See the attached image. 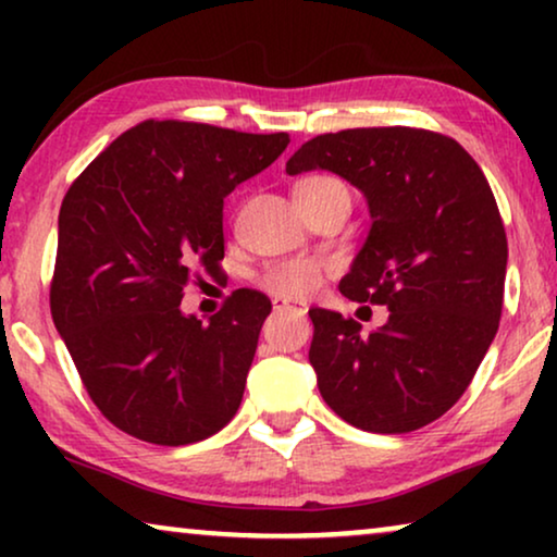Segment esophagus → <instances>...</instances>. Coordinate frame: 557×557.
Listing matches in <instances>:
<instances>
[{
	"label": "esophagus",
	"instance_id": "34e87169",
	"mask_svg": "<svg viewBox=\"0 0 557 557\" xmlns=\"http://www.w3.org/2000/svg\"><path fill=\"white\" fill-rule=\"evenodd\" d=\"M273 311H292L296 317H307V307L304 304H288L286 299H273Z\"/></svg>",
	"mask_w": 557,
	"mask_h": 557
}]
</instances>
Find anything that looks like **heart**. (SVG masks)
I'll list each match as a JSON object with an SVG mask.
<instances>
[{
  "label": "heart",
  "instance_id": "obj_1",
  "mask_svg": "<svg viewBox=\"0 0 557 557\" xmlns=\"http://www.w3.org/2000/svg\"><path fill=\"white\" fill-rule=\"evenodd\" d=\"M296 200H319L326 195H347L349 187L334 174H309L294 187ZM324 278V261L319 258H286V261L269 263L261 273V286L278 299H307L314 294Z\"/></svg>",
  "mask_w": 557,
  "mask_h": 557
}]
</instances>
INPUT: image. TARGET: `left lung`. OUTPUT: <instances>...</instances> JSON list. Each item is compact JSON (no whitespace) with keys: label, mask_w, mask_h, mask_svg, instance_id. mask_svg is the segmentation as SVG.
I'll use <instances>...</instances> for the list:
<instances>
[{"label":"left lung","mask_w":557,"mask_h":557,"mask_svg":"<svg viewBox=\"0 0 557 557\" xmlns=\"http://www.w3.org/2000/svg\"><path fill=\"white\" fill-rule=\"evenodd\" d=\"M326 170L364 195L370 233L339 292L387 307L380 330L309 309V362L339 418L408 433L461 398L502 317L507 235L484 172L425 128H347L301 144L288 174Z\"/></svg>","instance_id":"obj_1"}]
</instances>
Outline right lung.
Returning a JSON list of instances; mask_svg holds the SVG:
<instances>
[{"label": "right lung", "instance_id": "1", "mask_svg": "<svg viewBox=\"0 0 557 557\" xmlns=\"http://www.w3.org/2000/svg\"><path fill=\"white\" fill-rule=\"evenodd\" d=\"M288 147L193 121H141L67 189L50 311L98 410L159 446L218 433L243 400L271 301L238 288L208 324L182 288L225 256L223 200Z\"/></svg>", "mask_w": 557, "mask_h": 557}]
</instances>
